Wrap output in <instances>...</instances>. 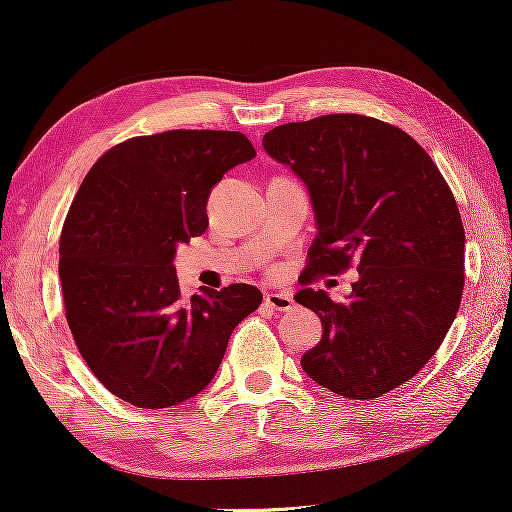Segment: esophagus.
<instances>
[{"instance_id": "1", "label": "esophagus", "mask_w": 512, "mask_h": 512, "mask_svg": "<svg viewBox=\"0 0 512 512\" xmlns=\"http://www.w3.org/2000/svg\"><path fill=\"white\" fill-rule=\"evenodd\" d=\"M265 306L274 308V311H290L295 301H292V295H288V292H270V295H265Z\"/></svg>"}]
</instances>
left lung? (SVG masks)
<instances>
[{
  "instance_id": "obj_1",
  "label": "left lung",
  "mask_w": 512,
  "mask_h": 512,
  "mask_svg": "<svg viewBox=\"0 0 512 512\" xmlns=\"http://www.w3.org/2000/svg\"><path fill=\"white\" fill-rule=\"evenodd\" d=\"M263 147L311 192L317 236L306 270H358L349 301L313 288L295 295L324 329L301 367L349 399L395 390L440 349L463 297L465 229L454 192L417 140L367 115L281 124Z\"/></svg>"
}]
</instances>
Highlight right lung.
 <instances>
[{
  "label": "right lung",
  "instance_id": "1",
  "mask_svg": "<svg viewBox=\"0 0 512 512\" xmlns=\"http://www.w3.org/2000/svg\"><path fill=\"white\" fill-rule=\"evenodd\" d=\"M256 156L240 131L129 138L90 167L58 242L65 320L90 372L138 408L199 395L261 290L233 283L181 297L179 242L208 226L211 188Z\"/></svg>",
  "mask_w": 512,
  "mask_h": 512
}]
</instances>
